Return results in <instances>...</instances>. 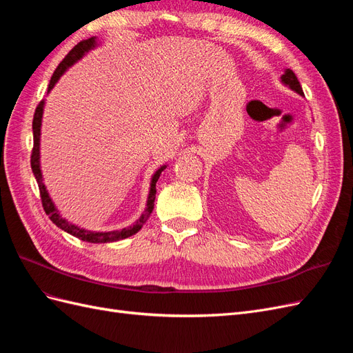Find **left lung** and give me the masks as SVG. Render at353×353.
I'll list each match as a JSON object with an SVG mask.
<instances>
[{
    "label": "left lung",
    "mask_w": 353,
    "mask_h": 353,
    "mask_svg": "<svg viewBox=\"0 0 353 353\" xmlns=\"http://www.w3.org/2000/svg\"><path fill=\"white\" fill-rule=\"evenodd\" d=\"M281 82H283L284 85H287V87H290V88H292L293 91H296L297 94L303 95V90H302V87H301V82H299V79H297V77H296L293 70L285 69L284 74L281 77Z\"/></svg>",
    "instance_id": "1"
}]
</instances>
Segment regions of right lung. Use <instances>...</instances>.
I'll return each instance as SVG.
<instances>
[{
	"label": "right lung",
	"mask_w": 353,
	"mask_h": 353,
	"mask_svg": "<svg viewBox=\"0 0 353 353\" xmlns=\"http://www.w3.org/2000/svg\"><path fill=\"white\" fill-rule=\"evenodd\" d=\"M95 46H97V41H95V37H91L88 39H83L81 42H78L69 52L68 56L60 61V65L57 66V69L54 70L48 85V92L54 87L56 82L59 81V78L65 73L72 65H74L78 60H81L83 57L85 52H88L90 50H92ZM44 100L39 101L38 108L35 109V114H34V122H32V130H34V148H32V154H30V168L32 172L35 175V179L39 187V194H41V201H42V208H44L46 213L50 216V219L56 223L59 228H61L63 231H66L72 236H74L77 239L87 241V243H112V241H117V240H123L134 236L135 232H138L141 230V227L147 222L148 216L154 209V199H156V183L160 176V174L163 172L166 169V166H160L153 178H152V184H150V193H148V199H147V208L143 212V215L140 216L134 225L123 228L121 231H109V232H95V231H88L79 228L73 223L68 222L65 218H61V215L59 213V210L56 209L54 203L51 201V197L48 196V191L42 183V174H41V168H39V137H41V121H42V112H44Z\"/></svg>",
	"instance_id": "right-lung-1"
}]
</instances>
